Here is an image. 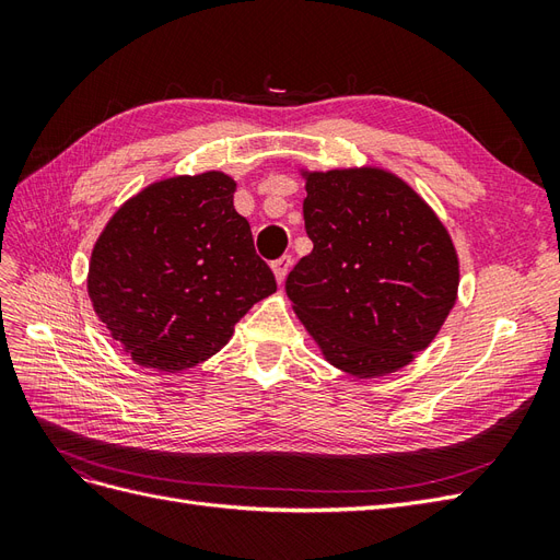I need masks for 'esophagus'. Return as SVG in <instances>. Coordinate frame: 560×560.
<instances>
[{
  "instance_id": "obj_1",
  "label": "esophagus",
  "mask_w": 560,
  "mask_h": 560,
  "mask_svg": "<svg viewBox=\"0 0 560 560\" xmlns=\"http://www.w3.org/2000/svg\"><path fill=\"white\" fill-rule=\"evenodd\" d=\"M290 268H292V257H290V254H282L280 259L273 261V273H276V280H278L280 284L284 282L287 273H290Z\"/></svg>"
}]
</instances>
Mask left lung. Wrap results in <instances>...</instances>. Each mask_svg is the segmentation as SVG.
<instances>
[{
    "instance_id": "8db88e82",
    "label": "left lung",
    "mask_w": 560,
    "mask_h": 560,
    "mask_svg": "<svg viewBox=\"0 0 560 560\" xmlns=\"http://www.w3.org/2000/svg\"><path fill=\"white\" fill-rule=\"evenodd\" d=\"M313 252L287 276L322 354L374 378L413 362L448 317L460 268L451 235L409 184L378 167L303 173Z\"/></svg>"
}]
</instances>
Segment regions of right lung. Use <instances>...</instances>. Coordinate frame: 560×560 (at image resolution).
Segmentation results:
<instances>
[{
  "label": "right lung",
  "mask_w": 560,
  "mask_h": 560,
  "mask_svg": "<svg viewBox=\"0 0 560 560\" xmlns=\"http://www.w3.org/2000/svg\"><path fill=\"white\" fill-rule=\"evenodd\" d=\"M233 194L235 182L214 171L154 182L100 233L89 296L140 366L173 374L206 362L278 290Z\"/></svg>",
  "instance_id": "obj_1"
}]
</instances>
